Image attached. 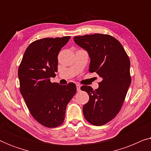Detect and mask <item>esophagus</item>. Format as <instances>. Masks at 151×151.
Listing matches in <instances>:
<instances>
[{"label": "esophagus", "instance_id": "esophagus-1", "mask_svg": "<svg viewBox=\"0 0 151 151\" xmlns=\"http://www.w3.org/2000/svg\"><path fill=\"white\" fill-rule=\"evenodd\" d=\"M80 86L79 84H76V87H77V91H80Z\"/></svg>", "mask_w": 151, "mask_h": 151}]
</instances>
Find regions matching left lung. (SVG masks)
Wrapping results in <instances>:
<instances>
[{
  "mask_svg": "<svg viewBox=\"0 0 151 151\" xmlns=\"http://www.w3.org/2000/svg\"><path fill=\"white\" fill-rule=\"evenodd\" d=\"M73 40L87 51L91 58L89 72L102 80L96 90L82 86L89 96L83 106L84 117L90 124L102 126L114 118L122 106L131 82L130 60L121 43L108 34L75 36Z\"/></svg>",
  "mask_w": 151,
  "mask_h": 151,
  "instance_id": "obj_1",
  "label": "left lung"
}]
</instances>
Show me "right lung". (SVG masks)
Instances as JSON below:
<instances>
[{
  "mask_svg": "<svg viewBox=\"0 0 151 151\" xmlns=\"http://www.w3.org/2000/svg\"><path fill=\"white\" fill-rule=\"evenodd\" d=\"M70 36L35 40L25 50L18 68L20 91L33 117L44 127L55 128L65 120L68 103L76 93L70 82H51L58 71V55Z\"/></svg>",
  "mask_w": 151,
  "mask_h": 151,
  "instance_id": "1",
  "label": "right lung"
}]
</instances>
